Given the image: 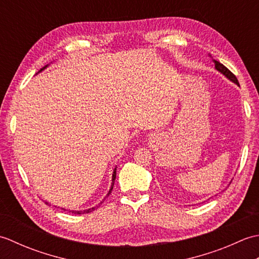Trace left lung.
Wrapping results in <instances>:
<instances>
[{"instance_id":"8db88e82","label":"left lung","mask_w":259,"mask_h":259,"mask_svg":"<svg viewBox=\"0 0 259 259\" xmlns=\"http://www.w3.org/2000/svg\"><path fill=\"white\" fill-rule=\"evenodd\" d=\"M212 62L214 63V68H216L219 72H222L224 75H226L229 80H232L233 82H235L236 84L239 85L237 78H236V75L232 72V71H229L224 64H222L219 61H216V60H212Z\"/></svg>"}]
</instances>
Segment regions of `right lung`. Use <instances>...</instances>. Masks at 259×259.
I'll return each instance as SVG.
<instances>
[{"label": "right lung", "instance_id": "1", "mask_svg": "<svg viewBox=\"0 0 259 259\" xmlns=\"http://www.w3.org/2000/svg\"><path fill=\"white\" fill-rule=\"evenodd\" d=\"M48 67V65H46L45 68H42L40 71H42L43 69H46ZM115 174H117V168H114V170H113V174H112V185H111V188H110V190H109V192H108V195L107 196H109L110 194H111V191H112V188H113V184H114V180H115ZM100 203H102V202H100ZM100 203H99V205L97 206V207H93V208H89V209H87V210H71V212L72 213H76V214H82V213H88V212H91V211H93V210H96V209L100 206Z\"/></svg>", "mask_w": 259, "mask_h": 259}]
</instances>
